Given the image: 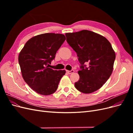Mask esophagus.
Wrapping results in <instances>:
<instances>
[{"mask_svg": "<svg viewBox=\"0 0 133 133\" xmlns=\"http://www.w3.org/2000/svg\"><path fill=\"white\" fill-rule=\"evenodd\" d=\"M66 73H68V74H71V73H74V70H66Z\"/></svg>", "mask_w": 133, "mask_h": 133, "instance_id": "obj_1", "label": "esophagus"}]
</instances>
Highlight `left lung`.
I'll list each match as a JSON object with an SVG mask.
<instances>
[{"mask_svg": "<svg viewBox=\"0 0 133 133\" xmlns=\"http://www.w3.org/2000/svg\"><path fill=\"white\" fill-rule=\"evenodd\" d=\"M65 36L80 64V78L74 84L76 89L85 94L98 90L113 69L115 54L111 44L105 37L87 30L66 33Z\"/></svg>", "mask_w": 133, "mask_h": 133, "instance_id": "left-lung-1", "label": "left lung"}]
</instances>
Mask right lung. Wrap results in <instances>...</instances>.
<instances>
[{
	"mask_svg": "<svg viewBox=\"0 0 133 133\" xmlns=\"http://www.w3.org/2000/svg\"><path fill=\"white\" fill-rule=\"evenodd\" d=\"M63 34L45 33L31 38L18 57L23 78L37 93L48 95L57 90L65 70H53L48 65L65 41Z\"/></svg>",
	"mask_w": 133,
	"mask_h": 133,
	"instance_id": "right-lung-1",
	"label": "right lung"
}]
</instances>
